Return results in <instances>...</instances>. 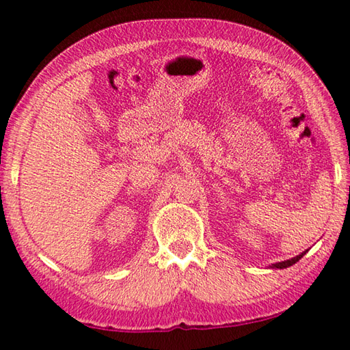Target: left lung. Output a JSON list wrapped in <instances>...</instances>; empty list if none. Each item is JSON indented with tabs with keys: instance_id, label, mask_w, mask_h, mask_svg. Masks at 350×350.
<instances>
[{
	"instance_id": "1",
	"label": "left lung",
	"mask_w": 350,
	"mask_h": 350,
	"mask_svg": "<svg viewBox=\"0 0 350 350\" xmlns=\"http://www.w3.org/2000/svg\"><path fill=\"white\" fill-rule=\"evenodd\" d=\"M306 252H307V250H306ZM306 252H303L301 254H298V256H295V258L288 259V260H282V262H276V264L271 265V267H273V269H287V267H290V265H293L295 262H298V260L304 256Z\"/></svg>"
}]
</instances>
